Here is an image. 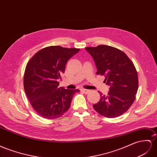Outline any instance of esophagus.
Segmentation results:
<instances>
[{
	"label": "esophagus",
	"mask_w": 157,
	"mask_h": 157,
	"mask_svg": "<svg viewBox=\"0 0 157 157\" xmlns=\"http://www.w3.org/2000/svg\"><path fill=\"white\" fill-rule=\"evenodd\" d=\"M81 91L83 92V93H84V94H87L88 93H90V90H86V89H81Z\"/></svg>",
	"instance_id": "obj_1"
}]
</instances>
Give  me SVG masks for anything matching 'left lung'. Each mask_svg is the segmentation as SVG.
<instances>
[{
	"instance_id": "1",
	"label": "left lung",
	"mask_w": 157,
	"mask_h": 157,
	"mask_svg": "<svg viewBox=\"0 0 157 157\" xmlns=\"http://www.w3.org/2000/svg\"><path fill=\"white\" fill-rule=\"evenodd\" d=\"M93 58L97 74L105 76L109 86L107 95L100 94V100L94 105L98 113L115 118L126 112L135 99L138 90V75L133 63L123 52L114 47L99 45L87 47Z\"/></svg>"
}]
</instances>
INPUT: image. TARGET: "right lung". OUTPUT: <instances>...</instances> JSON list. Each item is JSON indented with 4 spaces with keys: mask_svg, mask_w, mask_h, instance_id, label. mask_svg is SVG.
Returning <instances> with one entry per match:
<instances>
[{
    "mask_svg": "<svg viewBox=\"0 0 157 157\" xmlns=\"http://www.w3.org/2000/svg\"><path fill=\"white\" fill-rule=\"evenodd\" d=\"M79 49L52 46L39 50L28 62L24 88L34 109L48 119L60 117L69 109L78 90L59 87L66 63Z\"/></svg>",
    "mask_w": 157,
    "mask_h": 157,
    "instance_id": "1",
    "label": "right lung"
}]
</instances>
